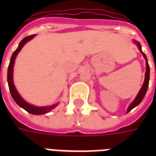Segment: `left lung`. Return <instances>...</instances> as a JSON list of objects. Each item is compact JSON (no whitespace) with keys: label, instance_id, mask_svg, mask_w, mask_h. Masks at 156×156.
<instances>
[{"label":"left lung","instance_id":"obj_1","mask_svg":"<svg viewBox=\"0 0 156 156\" xmlns=\"http://www.w3.org/2000/svg\"><path fill=\"white\" fill-rule=\"evenodd\" d=\"M133 42L137 46H138V50L140 51L141 53L143 54V57L146 60V73H145V79H144V83H143L142 87H141L140 90L138 91V94L137 95V96L135 97V99L133 100V101L129 104V106L127 108V113L129 112H130L133 108H134L136 106H138V104L142 102V100H143V98L145 96L146 93H147V90L148 86H149V80H150V67H149V64H148L147 58V56L145 55V53L142 51V47H141L140 43L136 41V40H133Z\"/></svg>","mask_w":156,"mask_h":156}]
</instances>
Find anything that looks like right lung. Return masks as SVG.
I'll return each instance as SVG.
<instances>
[{"label":"right lung","instance_id":"add662e5","mask_svg":"<svg viewBox=\"0 0 156 156\" xmlns=\"http://www.w3.org/2000/svg\"><path fill=\"white\" fill-rule=\"evenodd\" d=\"M35 35H30L27 37L24 38L18 44V47L17 48V49L13 52V55L11 56L10 61H9V65L8 68V73H7V81H8V85H9V89L10 91L11 96L13 99V100L15 101L16 104H18V106L21 107L22 108L25 109L26 111L28 112L29 113L33 114V115H42V114H45L49 112L50 111H52V109L55 108L59 103L54 104L50 106H44V107H38L32 105V104H29L26 100L23 99V97L19 95V93L16 89L15 86L13 84V66H14V62H15V59L18 56V54L19 53L23 46L30 40H32L33 38L35 37Z\"/></svg>","mask_w":156,"mask_h":156}]
</instances>
